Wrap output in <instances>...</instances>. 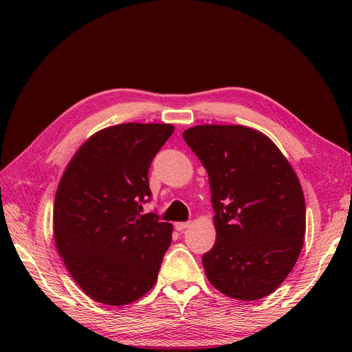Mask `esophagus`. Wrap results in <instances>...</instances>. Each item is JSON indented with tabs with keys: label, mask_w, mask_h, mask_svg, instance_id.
<instances>
[{
	"label": "esophagus",
	"mask_w": 352,
	"mask_h": 352,
	"mask_svg": "<svg viewBox=\"0 0 352 352\" xmlns=\"http://www.w3.org/2000/svg\"><path fill=\"white\" fill-rule=\"evenodd\" d=\"M189 226H190V221H177V223H175V229L179 230V232L188 229Z\"/></svg>",
	"instance_id": "esophagus-1"
}]
</instances>
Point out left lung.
Segmentation results:
<instances>
[{
  "label": "left lung",
  "mask_w": 352,
  "mask_h": 352,
  "mask_svg": "<svg viewBox=\"0 0 352 352\" xmlns=\"http://www.w3.org/2000/svg\"><path fill=\"white\" fill-rule=\"evenodd\" d=\"M184 140L208 173L217 238L202 255L210 283L241 301L270 295L300 257L305 199L270 138L241 124H201Z\"/></svg>",
  "instance_id": "8db88e82"
}]
</instances>
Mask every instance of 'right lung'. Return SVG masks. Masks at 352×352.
I'll use <instances>...</instances> for the list:
<instances>
[{"label": "right lung", "instance_id": "1", "mask_svg": "<svg viewBox=\"0 0 352 352\" xmlns=\"http://www.w3.org/2000/svg\"><path fill=\"white\" fill-rule=\"evenodd\" d=\"M173 124L123 123L94 133L67 164L56 192L54 241L92 300L138 301L154 286L173 226L142 212L148 170Z\"/></svg>", "mask_w": 352, "mask_h": 352}]
</instances>
